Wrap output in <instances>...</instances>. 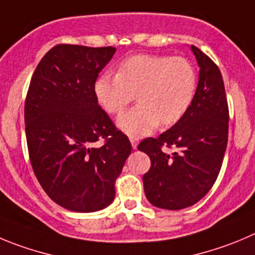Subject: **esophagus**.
I'll list each match as a JSON object with an SVG mask.
<instances>
[{
  "label": "esophagus",
  "instance_id": "34e87169",
  "mask_svg": "<svg viewBox=\"0 0 255 255\" xmlns=\"http://www.w3.org/2000/svg\"><path fill=\"white\" fill-rule=\"evenodd\" d=\"M130 143H132V147L133 148H137V146H138V138L137 137H130Z\"/></svg>",
  "mask_w": 255,
  "mask_h": 255
}]
</instances>
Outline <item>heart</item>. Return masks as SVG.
Returning a JSON list of instances; mask_svg holds the SVG:
<instances>
[{"mask_svg":"<svg viewBox=\"0 0 255 255\" xmlns=\"http://www.w3.org/2000/svg\"><path fill=\"white\" fill-rule=\"evenodd\" d=\"M194 65L182 56L134 55L126 59L118 74L104 73L94 84L97 101L109 114H118L137 98L138 106L118 118L129 135H144L158 125L168 127L189 111L196 92Z\"/></svg>","mask_w":255,"mask_h":255,"instance_id":"obj_1","label":"heart"}]
</instances>
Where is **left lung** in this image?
<instances>
[{
	"label": "left lung",
	"instance_id": "left-lung-1",
	"mask_svg": "<svg viewBox=\"0 0 255 255\" xmlns=\"http://www.w3.org/2000/svg\"><path fill=\"white\" fill-rule=\"evenodd\" d=\"M200 66L194 101L181 120L157 138L138 144L151 158L143 175L144 194L152 205L167 210L189 208L203 199L220 172L229 130V107L218 65L191 45ZM175 148L172 155L162 148Z\"/></svg>",
	"mask_w": 255,
	"mask_h": 255
}]
</instances>
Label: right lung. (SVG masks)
<instances>
[{
  "label": "right lung",
  "instance_id": "add662e5",
  "mask_svg": "<svg viewBox=\"0 0 255 255\" xmlns=\"http://www.w3.org/2000/svg\"><path fill=\"white\" fill-rule=\"evenodd\" d=\"M114 52L113 46L56 45L37 64L26 95V141L35 176L52 201L77 213L112 204L132 151L94 93Z\"/></svg>",
  "mask_w": 255,
  "mask_h": 255
}]
</instances>
